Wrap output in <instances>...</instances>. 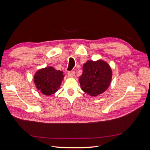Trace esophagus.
Listing matches in <instances>:
<instances>
[{
    "instance_id": "obj_1",
    "label": "esophagus",
    "mask_w": 150,
    "mask_h": 150,
    "mask_svg": "<svg viewBox=\"0 0 150 150\" xmlns=\"http://www.w3.org/2000/svg\"><path fill=\"white\" fill-rule=\"evenodd\" d=\"M67 75L69 78H72V77H74L75 75V72L74 71H69L67 72Z\"/></svg>"
}]
</instances>
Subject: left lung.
Returning <instances> with one entry per match:
<instances>
[{
  "label": "left lung",
  "mask_w": 150,
  "mask_h": 150,
  "mask_svg": "<svg viewBox=\"0 0 150 150\" xmlns=\"http://www.w3.org/2000/svg\"><path fill=\"white\" fill-rule=\"evenodd\" d=\"M112 79V70L106 61H88L83 64V74L79 77L81 88L91 96H97L109 88Z\"/></svg>",
  "instance_id": "1"
}]
</instances>
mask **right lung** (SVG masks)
Returning <instances> with one entry per match:
<instances>
[{
	"instance_id": "obj_1",
	"label": "right lung",
	"mask_w": 150,
	"mask_h": 150,
	"mask_svg": "<svg viewBox=\"0 0 150 150\" xmlns=\"http://www.w3.org/2000/svg\"><path fill=\"white\" fill-rule=\"evenodd\" d=\"M64 78L62 71L49 66L40 69L35 72L34 82L36 88L40 93L46 96H50L60 88Z\"/></svg>"
}]
</instances>
